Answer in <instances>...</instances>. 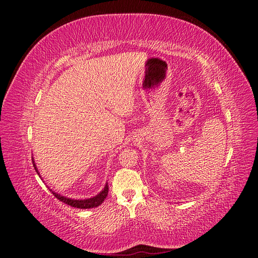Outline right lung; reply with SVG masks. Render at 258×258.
I'll list each match as a JSON object with an SVG mask.
<instances>
[{"mask_svg":"<svg viewBox=\"0 0 258 258\" xmlns=\"http://www.w3.org/2000/svg\"><path fill=\"white\" fill-rule=\"evenodd\" d=\"M33 164H34V167L36 169L37 174L39 175L38 169H37V167L35 165L34 159H33ZM50 191H51L54 195V197L58 198L60 202L64 203V204L71 206V207H74V208L90 209V208H95V207H98L99 205L103 204L105 198L107 197V195H108V184H106L105 187H104V189L100 191L98 195H96L95 197H92V198H89V199H71V198H67L64 196H61L60 194H56V192L52 191V189H50Z\"/></svg>","mask_w":258,"mask_h":258,"instance_id":"add662e5","label":"right lung"}]
</instances>
